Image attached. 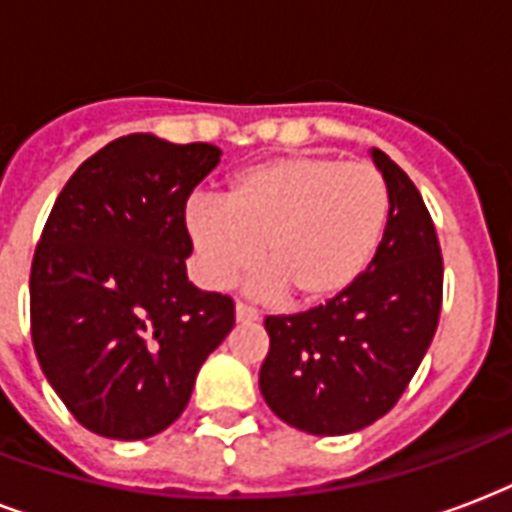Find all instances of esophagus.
I'll return each mask as SVG.
<instances>
[{
    "instance_id": "1",
    "label": "esophagus",
    "mask_w": 512,
    "mask_h": 512,
    "mask_svg": "<svg viewBox=\"0 0 512 512\" xmlns=\"http://www.w3.org/2000/svg\"><path fill=\"white\" fill-rule=\"evenodd\" d=\"M235 318L237 323H253V320H259V310H253V307H248V304H243V301H237Z\"/></svg>"
}]
</instances>
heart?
Returning a JSON list of instances; mask_svg holds the SVG:
<instances>
[{"instance_id":"obj_1","label":"heart","mask_w":512,"mask_h":512,"mask_svg":"<svg viewBox=\"0 0 512 512\" xmlns=\"http://www.w3.org/2000/svg\"><path fill=\"white\" fill-rule=\"evenodd\" d=\"M387 216V184L368 162L291 154L235 173L221 205L192 202L186 232L211 288L232 285L256 259L259 296L315 304L366 272Z\"/></svg>"}]
</instances>
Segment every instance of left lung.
<instances>
[{
	"label": "left lung",
	"instance_id": "8db88e82",
	"mask_svg": "<svg viewBox=\"0 0 512 512\" xmlns=\"http://www.w3.org/2000/svg\"><path fill=\"white\" fill-rule=\"evenodd\" d=\"M390 194L382 245L344 293L299 315H269L261 395L310 435L358 433L390 411L433 342L443 256L414 181L371 149Z\"/></svg>",
	"mask_w": 512,
	"mask_h": 512
}]
</instances>
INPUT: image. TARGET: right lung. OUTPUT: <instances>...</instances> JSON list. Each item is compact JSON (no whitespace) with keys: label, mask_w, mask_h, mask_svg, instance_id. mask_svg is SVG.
<instances>
[{"label":"right lung","mask_w":512,"mask_h":512,"mask_svg":"<svg viewBox=\"0 0 512 512\" xmlns=\"http://www.w3.org/2000/svg\"><path fill=\"white\" fill-rule=\"evenodd\" d=\"M221 160L213 144L133 133L58 194L31 261V342L79 425L114 441L170 427L235 304L186 277V200Z\"/></svg>","instance_id":"right-lung-1"}]
</instances>
